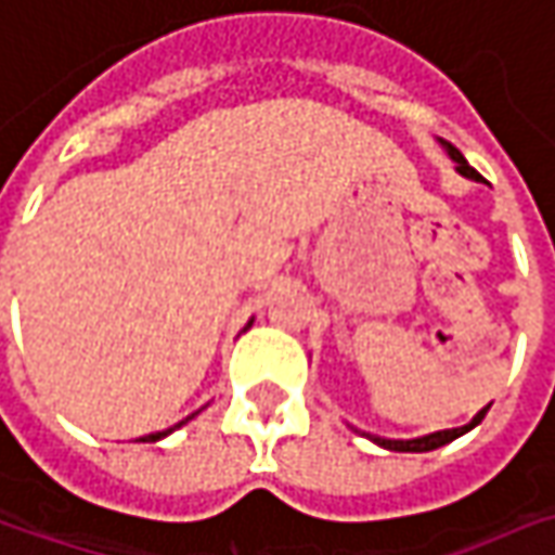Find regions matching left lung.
<instances>
[{
    "mask_svg": "<svg viewBox=\"0 0 555 555\" xmlns=\"http://www.w3.org/2000/svg\"><path fill=\"white\" fill-rule=\"evenodd\" d=\"M447 149V155L456 160V170L463 173V177H469V180H478V173L472 170L469 164H466V157L460 155V149H453L450 142H441ZM485 413H488V406L485 410H478L472 422H466L463 428H444V431H431V435H422V438H410V441H395V438H378V435H366L370 441H375L378 447H385V450H398V453H425V450H438V447L450 444V441H456L460 435H466L472 431L478 422L485 420Z\"/></svg>",
    "mask_w": 555,
    "mask_h": 555,
    "instance_id": "left-lung-1",
    "label": "left lung"
}]
</instances>
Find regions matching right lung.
I'll return each instance as SVG.
<instances>
[{
    "mask_svg": "<svg viewBox=\"0 0 555 555\" xmlns=\"http://www.w3.org/2000/svg\"><path fill=\"white\" fill-rule=\"evenodd\" d=\"M192 416H195V413H192ZM192 416H189V420H192ZM189 420L177 422V425H173V428H180V425H185V422H189ZM173 428H167V431H155V435H149V438H142V441H160V438H167V435H170V431H173Z\"/></svg>",
    "mask_w": 555,
    "mask_h": 555,
    "instance_id": "add662e5",
    "label": "right lung"
}]
</instances>
